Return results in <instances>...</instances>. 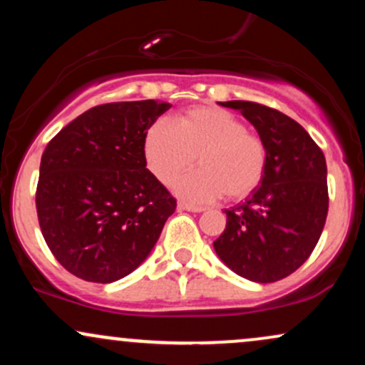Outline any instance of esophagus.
Masks as SVG:
<instances>
[{"label": "esophagus", "instance_id": "esophagus-1", "mask_svg": "<svg viewBox=\"0 0 365 365\" xmlns=\"http://www.w3.org/2000/svg\"><path fill=\"white\" fill-rule=\"evenodd\" d=\"M178 209L180 211H190V212H202L204 211V207L194 206V204H188V202H178Z\"/></svg>", "mask_w": 365, "mask_h": 365}]
</instances>
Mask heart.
<instances>
[{"label":"heart","mask_w":365,"mask_h":365,"mask_svg":"<svg viewBox=\"0 0 365 365\" xmlns=\"http://www.w3.org/2000/svg\"><path fill=\"white\" fill-rule=\"evenodd\" d=\"M144 156L150 173L168 185L199 163L200 170L175 183L192 202H211L221 195L244 199L259 187L267 153L257 133L233 113L195 106L175 123L158 120L145 133Z\"/></svg>","instance_id":"1"}]
</instances>
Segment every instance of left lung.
<instances>
[{"instance_id": "obj_1", "label": "left lung", "mask_w": 365, "mask_h": 365, "mask_svg": "<svg viewBox=\"0 0 365 365\" xmlns=\"http://www.w3.org/2000/svg\"><path fill=\"white\" fill-rule=\"evenodd\" d=\"M245 116L267 153L266 171L245 202L225 209L215 250L233 273L273 283L299 269L319 242L328 216L326 159L302 125L250 101L220 103Z\"/></svg>"}]
</instances>
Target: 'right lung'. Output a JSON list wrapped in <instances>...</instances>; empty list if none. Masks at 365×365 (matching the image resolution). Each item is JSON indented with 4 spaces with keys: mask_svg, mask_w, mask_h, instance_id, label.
I'll use <instances>...</instances> for the list:
<instances>
[{
    "mask_svg": "<svg viewBox=\"0 0 365 365\" xmlns=\"http://www.w3.org/2000/svg\"><path fill=\"white\" fill-rule=\"evenodd\" d=\"M170 103H108L82 113L46 145L36 190L43 237L66 271L94 283L132 273L177 209L145 168L148 130Z\"/></svg>",
    "mask_w": 365,
    "mask_h": 365,
    "instance_id": "add662e5",
    "label": "right lung"
}]
</instances>
